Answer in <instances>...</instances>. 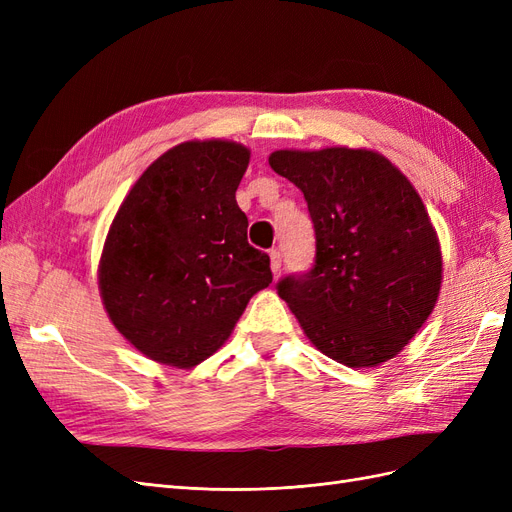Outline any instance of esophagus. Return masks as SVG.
I'll return each mask as SVG.
<instances>
[{
    "label": "esophagus",
    "mask_w": 512,
    "mask_h": 512,
    "mask_svg": "<svg viewBox=\"0 0 512 512\" xmlns=\"http://www.w3.org/2000/svg\"><path fill=\"white\" fill-rule=\"evenodd\" d=\"M269 258H271V271L277 275V273H280V269H282V254L277 252V250H271Z\"/></svg>",
    "instance_id": "1"
}]
</instances>
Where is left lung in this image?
Masks as SVG:
<instances>
[{
  "label": "left lung",
  "instance_id": "obj_1",
  "mask_svg": "<svg viewBox=\"0 0 512 512\" xmlns=\"http://www.w3.org/2000/svg\"><path fill=\"white\" fill-rule=\"evenodd\" d=\"M277 175L303 192L316 265L277 292L305 337L352 369L386 363L436 307L442 250L410 179L374 149H277Z\"/></svg>",
  "mask_w": 512,
  "mask_h": 512
}]
</instances>
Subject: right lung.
<instances>
[{"label":"right lung","mask_w":512,"mask_h":512,"mask_svg":"<svg viewBox=\"0 0 512 512\" xmlns=\"http://www.w3.org/2000/svg\"><path fill=\"white\" fill-rule=\"evenodd\" d=\"M250 149L185 141L147 166L108 228L98 265L113 327L147 359L190 369L218 350L273 280L247 243L237 188Z\"/></svg>","instance_id":"right-lung-1"}]
</instances>
